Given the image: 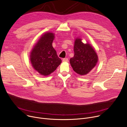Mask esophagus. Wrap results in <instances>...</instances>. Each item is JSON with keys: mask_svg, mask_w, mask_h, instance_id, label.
I'll list each match as a JSON object with an SVG mask.
<instances>
[{"mask_svg": "<svg viewBox=\"0 0 127 127\" xmlns=\"http://www.w3.org/2000/svg\"><path fill=\"white\" fill-rule=\"evenodd\" d=\"M63 62H68V58H64L63 59Z\"/></svg>", "mask_w": 127, "mask_h": 127, "instance_id": "1", "label": "esophagus"}]
</instances>
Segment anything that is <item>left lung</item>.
<instances>
[{
    "mask_svg": "<svg viewBox=\"0 0 127 127\" xmlns=\"http://www.w3.org/2000/svg\"><path fill=\"white\" fill-rule=\"evenodd\" d=\"M74 55L70 63L76 73L84 75L88 74L96 65L98 56L93 47L88 43L84 44L81 38L75 40Z\"/></svg>",
    "mask_w": 127,
    "mask_h": 127,
    "instance_id": "1",
    "label": "left lung"
}]
</instances>
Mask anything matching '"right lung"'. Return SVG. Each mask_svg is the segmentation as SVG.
Segmentation results:
<instances>
[{
  "instance_id": "obj_1",
  "label": "right lung",
  "mask_w": 127,
  "mask_h": 127,
  "mask_svg": "<svg viewBox=\"0 0 127 127\" xmlns=\"http://www.w3.org/2000/svg\"><path fill=\"white\" fill-rule=\"evenodd\" d=\"M54 33L47 32L42 35L30 54L33 68L44 76H48L55 71L62 61L52 46Z\"/></svg>"
}]
</instances>
